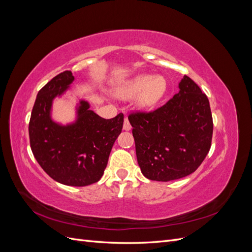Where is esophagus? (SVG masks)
<instances>
[{"label": "esophagus", "instance_id": "obj_1", "mask_svg": "<svg viewBox=\"0 0 252 252\" xmlns=\"http://www.w3.org/2000/svg\"><path fill=\"white\" fill-rule=\"evenodd\" d=\"M123 129H124V130H126V131L130 130V129H131V125H130V123H129V120H128V118H127V117L125 118V121H124Z\"/></svg>", "mask_w": 252, "mask_h": 252}]
</instances>
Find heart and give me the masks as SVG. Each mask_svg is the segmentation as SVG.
I'll return each mask as SVG.
<instances>
[{
	"label": "heart",
	"instance_id": "obj_1",
	"mask_svg": "<svg viewBox=\"0 0 252 252\" xmlns=\"http://www.w3.org/2000/svg\"><path fill=\"white\" fill-rule=\"evenodd\" d=\"M167 84L162 75L142 74L124 83L117 90L120 97H131L139 94L138 103L142 107H150L163 97Z\"/></svg>",
	"mask_w": 252,
	"mask_h": 252
}]
</instances>
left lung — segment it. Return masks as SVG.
<instances>
[{
    "mask_svg": "<svg viewBox=\"0 0 252 252\" xmlns=\"http://www.w3.org/2000/svg\"><path fill=\"white\" fill-rule=\"evenodd\" d=\"M180 91L152 111L129 113L142 173L168 182L194 172L211 147L213 122L208 97L187 75Z\"/></svg>",
    "mask_w": 252,
    "mask_h": 252,
    "instance_id": "8db88e82",
    "label": "left lung"
}]
</instances>
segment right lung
I'll return each mask as SVG.
<instances>
[{
    "instance_id": "add662e5",
    "label": "right lung",
    "mask_w": 252,
    "mask_h": 252,
    "mask_svg": "<svg viewBox=\"0 0 252 252\" xmlns=\"http://www.w3.org/2000/svg\"><path fill=\"white\" fill-rule=\"evenodd\" d=\"M74 77L61 72L36 95L29 121V141L32 154L51 179L68 186H87L102 178L111 148L122 131L124 114L103 119L89 104L81 101L77 123L60 126L49 116L52 100L61 95Z\"/></svg>"
}]
</instances>
